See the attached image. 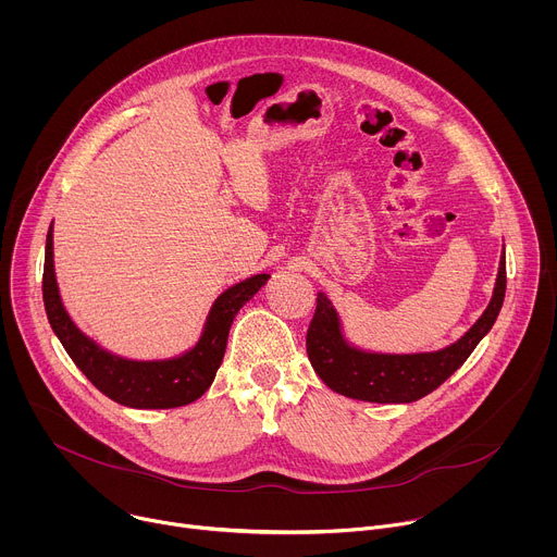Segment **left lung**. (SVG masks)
Returning <instances> with one entry per match:
<instances>
[{"label": "left lung", "mask_w": 557, "mask_h": 557, "mask_svg": "<svg viewBox=\"0 0 557 557\" xmlns=\"http://www.w3.org/2000/svg\"><path fill=\"white\" fill-rule=\"evenodd\" d=\"M507 262L500 256L494 295L485 312L458 342L434 352L385 355L355 348L342 331L339 314L326 293H317V308L306 335V352L331 389L370 404H412L447 381L492 331L505 301Z\"/></svg>", "instance_id": "left-lung-1"}]
</instances>
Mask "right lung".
I'll use <instances>...</instances> for the list:
<instances>
[{"label":"right lung","mask_w":557,"mask_h":557,"mask_svg":"<svg viewBox=\"0 0 557 557\" xmlns=\"http://www.w3.org/2000/svg\"><path fill=\"white\" fill-rule=\"evenodd\" d=\"M269 277L271 275L260 273L226 288L213 301L198 344L187 352L156 361L125 359L101 348L70 320L57 286L50 224L44 260V306L61 346L97 389L125 408L168 410L187 406L209 389L222 363L228 329L237 310L269 282Z\"/></svg>","instance_id":"obj_1"}]
</instances>
